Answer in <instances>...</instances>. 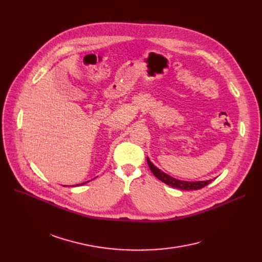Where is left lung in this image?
<instances>
[{"instance_id": "obj_1", "label": "left lung", "mask_w": 262, "mask_h": 262, "mask_svg": "<svg viewBox=\"0 0 262 262\" xmlns=\"http://www.w3.org/2000/svg\"><path fill=\"white\" fill-rule=\"evenodd\" d=\"M146 161L148 167L152 171V173L158 178L159 181H161L162 183L167 184L168 186H171L173 188H177V189H181V190H199L204 188L205 186H207L208 184L211 183L210 181H204V182H184V181H178L173 178L172 176L161 172L158 168H156L154 164L150 162V160L148 159V157H146Z\"/></svg>"}]
</instances>
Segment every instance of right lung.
<instances>
[{
	"mask_svg": "<svg viewBox=\"0 0 262 262\" xmlns=\"http://www.w3.org/2000/svg\"><path fill=\"white\" fill-rule=\"evenodd\" d=\"M86 183H87V182H86ZM84 184H85V183H84ZM79 185H82V184H79Z\"/></svg>",
	"mask_w": 262,
	"mask_h": 262,
	"instance_id": "1",
	"label": "right lung"
}]
</instances>
